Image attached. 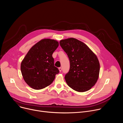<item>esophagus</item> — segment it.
Segmentation results:
<instances>
[{
  "label": "esophagus",
  "mask_w": 123,
  "mask_h": 123,
  "mask_svg": "<svg viewBox=\"0 0 123 123\" xmlns=\"http://www.w3.org/2000/svg\"><path fill=\"white\" fill-rule=\"evenodd\" d=\"M58 69H59V71L60 72H61L62 71V68H61V67L59 68H58Z\"/></svg>",
  "instance_id": "1"
}]
</instances>
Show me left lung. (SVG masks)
I'll return each instance as SVG.
<instances>
[{
    "mask_svg": "<svg viewBox=\"0 0 123 123\" xmlns=\"http://www.w3.org/2000/svg\"><path fill=\"white\" fill-rule=\"evenodd\" d=\"M70 62L65 79L74 90L85 92L95 85L99 78L100 63L96 55L83 42L74 38L60 41Z\"/></svg>",
    "mask_w": 123,
    "mask_h": 123,
    "instance_id": "obj_1",
    "label": "left lung"
}]
</instances>
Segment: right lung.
I'll return each instance as SVG.
<instances>
[{"instance_id": "add662e5", "label": "right lung", "mask_w": 123, "mask_h": 123, "mask_svg": "<svg viewBox=\"0 0 123 123\" xmlns=\"http://www.w3.org/2000/svg\"><path fill=\"white\" fill-rule=\"evenodd\" d=\"M58 46L55 40L43 39L30 49L22 61L20 68L23 78L31 88H45L52 83L59 73L52 56Z\"/></svg>"}]
</instances>
